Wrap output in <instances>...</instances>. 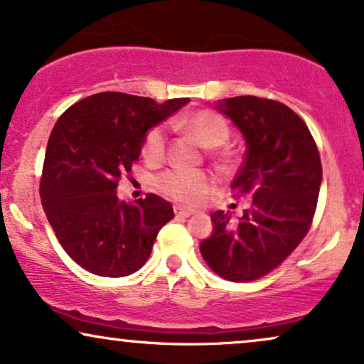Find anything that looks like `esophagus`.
Listing matches in <instances>:
<instances>
[{
  "label": "esophagus",
  "mask_w": 364,
  "mask_h": 364,
  "mask_svg": "<svg viewBox=\"0 0 364 364\" xmlns=\"http://www.w3.org/2000/svg\"><path fill=\"white\" fill-rule=\"evenodd\" d=\"M174 215L183 216V218H188V216L193 215V210H186L183 206H174Z\"/></svg>",
  "instance_id": "esophagus-1"
}]
</instances>
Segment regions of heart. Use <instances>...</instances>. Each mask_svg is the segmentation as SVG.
Segmentation results:
<instances>
[{
  "instance_id": "b5f03b06",
  "label": "heart",
  "mask_w": 364,
  "mask_h": 364,
  "mask_svg": "<svg viewBox=\"0 0 364 364\" xmlns=\"http://www.w3.org/2000/svg\"><path fill=\"white\" fill-rule=\"evenodd\" d=\"M185 127L193 132L198 139L211 148L223 146L230 137V124L222 114L215 110L203 109L188 116ZM168 148V127L164 124L149 129L142 144V153L149 161H161ZM215 185V178L210 173L200 169L173 168L161 173L156 178V186L164 196L171 198L181 205H196L206 196V193Z\"/></svg>"
}]
</instances>
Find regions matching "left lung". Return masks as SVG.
Segmentation results:
<instances>
[{
    "mask_svg": "<svg viewBox=\"0 0 364 364\" xmlns=\"http://www.w3.org/2000/svg\"><path fill=\"white\" fill-rule=\"evenodd\" d=\"M216 109L247 141L232 190L250 195L252 203L238 223L215 211L213 235L200 250L216 275L250 282L277 269L309 232L323 179L321 156L306 122L282 102L238 95Z\"/></svg>",
    "mask_w": 364,
    "mask_h": 364,
    "instance_id": "left-lung-1",
    "label": "left lung"
}]
</instances>
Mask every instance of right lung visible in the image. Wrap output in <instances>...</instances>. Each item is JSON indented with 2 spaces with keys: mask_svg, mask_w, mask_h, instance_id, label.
<instances>
[{
  "mask_svg": "<svg viewBox=\"0 0 364 364\" xmlns=\"http://www.w3.org/2000/svg\"><path fill=\"white\" fill-rule=\"evenodd\" d=\"M186 102L100 92L58 117L45 153L40 196L60 245L82 269L126 277L149 259L159 230L174 216L173 206L153 193L127 205L116 190L139 159L146 132Z\"/></svg>",
  "mask_w": 364,
  "mask_h": 364,
  "instance_id": "add662e5",
  "label": "right lung"
}]
</instances>
